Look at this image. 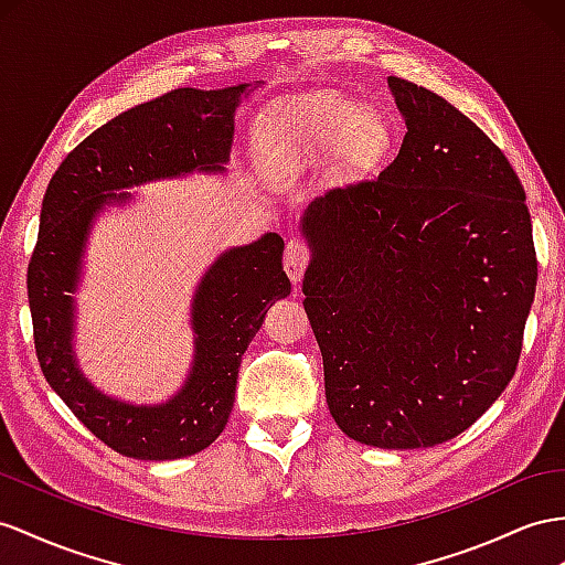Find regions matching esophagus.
Listing matches in <instances>:
<instances>
[{"instance_id": "34e87169", "label": "esophagus", "mask_w": 565, "mask_h": 565, "mask_svg": "<svg viewBox=\"0 0 565 565\" xmlns=\"http://www.w3.org/2000/svg\"><path fill=\"white\" fill-rule=\"evenodd\" d=\"M310 259H312V248H310L306 241H302V238H291V241L286 243L284 269H286L288 277H291L294 284H298L302 279V274H306Z\"/></svg>"}]
</instances>
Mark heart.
Instances as JSON below:
<instances>
[{
  "instance_id": "heart-1",
  "label": "heart",
  "mask_w": 565,
  "mask_h": 565,
  "mask_svg": "<svg viewBox=\"0 0 565 565\" xmlns=\"http://www.w3.org/2000/svg\"><path fill=\"white\" fill-rule=\"evenodd\" d=\"M267 134L274 152L291 167L308 164L334 148L349 164H367L386 145V131L377 119L363 117L337 97L277 111Z\"/></svg>"
}]
</instances>
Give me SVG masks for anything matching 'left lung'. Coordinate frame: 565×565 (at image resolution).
<instances>
[{
    "label": "left lung",
    "mask_w": 565,
    "mask_h": 565,
    "mask_svg": "<svg viewBox=\"0 0 565 565\" xmlns=\"http://www.w3.org/2000/svg\"><path fill=\"white\" fill-rule=\"evenodd\" d=\"M408 131L392 164L315 198L302 281L327 406L351 439L437 446L513 380L537 286L525 191L480 126L388 76Z\"/></svg>",
    "instance_id": "left-lung-1"
}]
</instances>
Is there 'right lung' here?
Instances as JSON below:
<instances>
[{
	"mask_svg": "<svg viewBox=\"0 0 565 565\" xmlns=\"http://www.w3.org/2000/svg\"><path fill=\"white\" fill-rule=\"evenodd\" d=\"M245 88H179L121 111L66 154L42 200L28 263L38 363L71 413L128 458H183L220 437L234 408L241 355L271 300L291 291L281 267L284 241L267 234L216 259L195 294L193 374L164 406L136 408L95 392L71 355L68 291L76 286L85 234L107 200L124 198L111 193L117 188L193 169L222 171Z\"/></svg>",
	"mask_w": 565,
	"mask_h": 565,
	"instance_id": "obj_1",
	"label": "right lung"
}]
</instances>
